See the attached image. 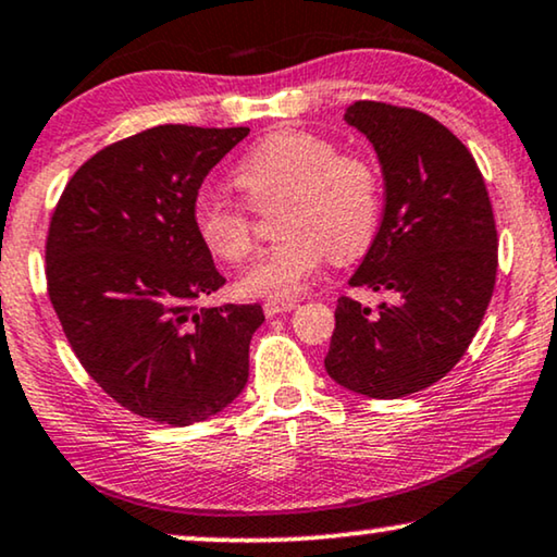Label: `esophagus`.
I'll list each match as a JSON object with an SVG mask.
<instances>
[{
    "instance_id": "34e87169",
    "label": "esophagus",
    "mask_w": 557,
    "mask_h": 557,
    "mask_svg": "<svg viewBox=\"0 0 557 557\" xmlns=\"http://www.w3.org/2000/svg\"><path fill=\"white\" fill-rule=\"evenodd\" d=\"M262 308H264V315H267V318H272V315L287 313V310L298 308V302H295V300H267Z\"/></svg>"
}]
</instances>
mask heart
<instances>
[{"label": "heart", "mask_w": 557, "mask_h": 557, "mask_svg": "<svg viewBox=\"0 0 557 557\" xmlns=\"http://www.w3.org/2000/svg\"><path fill=\"white\" fill-rule=\"evenodd\" d=\"M234 181L255 209L274 211L280 239L239 274V293L290 300L306 290L329 255L336 262L372 247L382 216L380 170L364 154L338 152L321 135L277 129L251 147ZM190 221L213 257L239 262L255 247V224L244 206L203 188L193 198Z\"/></svg>", "instance_id": "obj_1"}]
</instances>
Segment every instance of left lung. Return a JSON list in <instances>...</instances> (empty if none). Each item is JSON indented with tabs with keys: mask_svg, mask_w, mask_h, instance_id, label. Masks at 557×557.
<instances>
[{
	"mask_svg": "<svg viewBox=\"0 0 557 557\" xmlns=\"http://www.w3.org/2000/svg\"><path fill=\"white\" fill-rule=\"evenodd\" d=\"M344 119L372 143L384 216L348 285L395 293L376 310L338 298L325 372L399 399L443 380L476 336L496 280V224L473 154L422 111L356 101Z\"/></svg>",
	"mask_w": 557,
	"mask_h": 557,
	"instance_id": "obj_1",
	"label": "left lung"
}]
</instances>
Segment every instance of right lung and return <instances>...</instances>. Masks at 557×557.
<instances>
[{"label": "right lung", "instance_id": "1", "mask_svg": "<svg viewBox=\"0 0 557 557\" xmlns=\"http://www.w3.org/2000/svg\"><path fill=\"white\" fill-rule=\"evenodd\" d=\"M247 127L162 124L76 170L50 219L48 295L91 380L139 418L190 425L249 380L257 306L198 308L226 283L190 221L193 198Z\"/></svg>", "mask_w": 557, "mask_h": 557}]
</instances>
